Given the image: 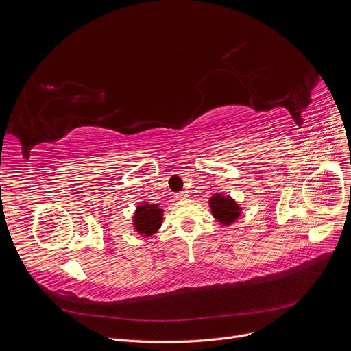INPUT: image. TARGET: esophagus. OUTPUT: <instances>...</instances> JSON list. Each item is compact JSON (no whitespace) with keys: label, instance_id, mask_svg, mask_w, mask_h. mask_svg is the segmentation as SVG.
Here are the masks:
<instances>
[{"label":"esophagus","instance_id":"1","mask_svg":"<svg viewBox=\"0 0 351 351\" xmlns=\"http://www.w3.org/2000/svg\"><path fill=\"white\" fill-rule=\"evenodd\" d=\"M187 197H189V195H187L186 191H180V193L176 194V198H178V199H184V198H187Z\"/></svg>","mask_w":351,"mask_h":351}]
</instances>
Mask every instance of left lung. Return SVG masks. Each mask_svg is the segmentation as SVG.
Returning <instances> with one entry per match:
<instances>
[{
  "instance_id": "1",
  "label": "left lung",
  "mask_w": 351,
  "mask_h": 351,
  "mask_svg": "<svg viewBox=\"0 0 351 351\" xmlns=\"http://www.w3.org/2000/svg\"><path fill=\"white\" fill-rule=\"evenodd\" d=\"M208 204L213 217L223 226H230L243 214V208L236 199L223 193H214L208 199Z\"/></svg>"
}]
</instances>
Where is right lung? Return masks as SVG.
Masks as SVG:
<instances>
[{
  "label": "right lung",
  "mask_w": 351,
  "mask_h": 351,
  "mask_svg": "<svg viewBox=\"0 0 351 351\" xmlns=\"http://www.w3.org/2000/svg\"><path fill=\"white\" fill-rule=\"evenodd\" d=\"M164 210L160 204H149V203H140L133 213L132 225L134 232L140 236L152 237L158 232L162 225Z\"/></svg>",
  "instance_id": "1"
}]
</instances>
